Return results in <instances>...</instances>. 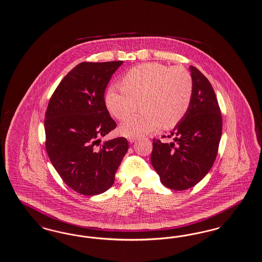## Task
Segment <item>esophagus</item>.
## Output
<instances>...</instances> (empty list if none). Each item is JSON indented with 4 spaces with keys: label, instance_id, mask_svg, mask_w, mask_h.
<instances>
[{
    "label": "esophagus",
    "instance_id": "obj_1",
    "mask_svg": "<svg viewBox=\"0 0 262 262\" xmlns=\"http://www.w3.org/2000/svg\"><path fill=\"white\" fill-rule=\"evenodd\" d=\"M136 138H128V142L129 143H134V142H136Z\"/></svg>",
    "mask_w": 262,
    "mask_h": 262
}]
</instances>
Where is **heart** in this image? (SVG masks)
I'll use <instances>...</instances> for the list:
<instances>
[{
    "mask_svg": "<svg viewBox=\"0 0 262 262\" xmlns=\"http://www.w3.org/2000/svg\"><path fill=\"white\" fill-rule=\"evenodd\" d=\"M121 89L110 86L105 105L118 120L132 115L140 102L143 112L125 121L119 132L136 138L155 132L161 124L177 126L188 112L193 96V80L182 66L168 67L158 62L143 63L132 68L122 79Z\"/></svg>",
    "mask_w": 262,
    "mask_h": 262,
    "instance_id": "obj_1",
    "label": "heart"
}]
</instances>
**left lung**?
Returning <instances> with one entry per match:
<instances>
[{
  "label": "left lung",
  "instance_id": "obj_1",
  "mask_svg": "<svg viewBox=\"0 0 262 262\" xmlns=\"http://www.w3.org/2000/svg\"><path fill=\"white\" fill-rule=\"evenodd\" d=\"M193 96L188 112L168 137L177 142L153 139L151 163L163 185L172 190L195 186L212 167L222 134V117L215 93L209 80L189 67ZM166 137V136H163Z\"/></svg>",
  "mask_w": 262,
  "mask_h": 262
}]
</instances>
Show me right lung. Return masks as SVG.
I'll list each match as a JSON object with an SVG mask.
<instances>
[{"instance_id": "1", "label": "right lung", "mask_w": 262, "mask_h": 262, "mask_svg": "<svg viewBox=\"0 0 262 262\" xmlns=\"http://www.w3.org/2000/svg\"><path fill=\"white\" fill-rule=\"evenodd\" d=\"M123 61L82 62L54 91L45 116L46 149L53 167L70 187L85 196L107 191L125 157V137L104 141L115 128L104 93Z\"/></svg>"}]
</instances>
